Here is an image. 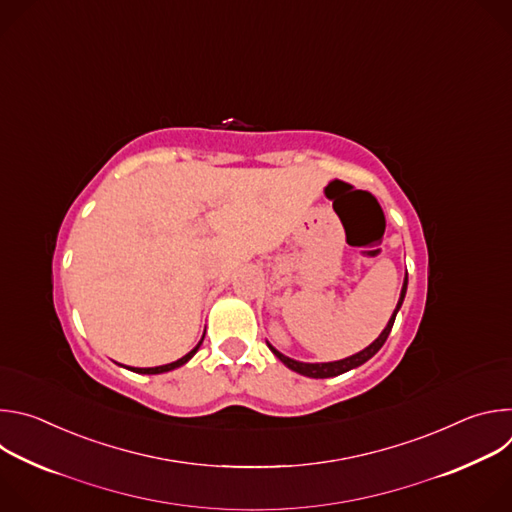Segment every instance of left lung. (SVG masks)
Segmentation results:
<instances>
[{"label": "left lung", "mask_w": 512, "mask_h": 512, "mask_svg": "<svg viewBox=\"0 0 512 512\" xmlns=\"http://www.w3.org/2000/svg\"><path fill=\"white\" fill-rule=\"evenodd\" d=\"M405 294H407V275H405V281H403V287H401V296H399L397 308H395V312L391 314V318H389L385 330L379 334V338H377L375 342H371L364 350H360V352H356V354H352V356H346V358H342V360H334V362H300V360H294V358H289V356L281 354V352H279L277 348H273L269 342H267V346H269V350L285 364V367L291 369L294 373H300V375L310 377V379L338 377V375H342V373H346V371H350V369L360 367V364H364V362H367L369 358H373V356L381 350V346L385 344V340H387L389 334H391V328H393V324H395L397 312H399L401 306H403Z\"/></svg>", "instance_id": "obj_1"}]
</instances>
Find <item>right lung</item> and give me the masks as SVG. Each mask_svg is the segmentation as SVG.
Segmentation results:
<instances>
[{"label":"right lung","mask_w":512,"mask_h":512,"mask_svg":"<svg viewBox=\"0 0 512 512\" xmlns=\"http://www.w3.org/2000/svg\"><path fill=\"white\" fill-rule=\"evenodd\" d=\"M206 332V330H204ZM202 340H204V334H202V338H200V342L188 352V354H184L182 358H178V360H174V362H168V364H162V367H150V369H135V367H125V369H129V371H133V373H139V375H160V373H168V371H174V369H178V367H182V364H186L196 352H198V348H200V344H202Z\"/></svg>","instance_id":"1"}]
</instances>
